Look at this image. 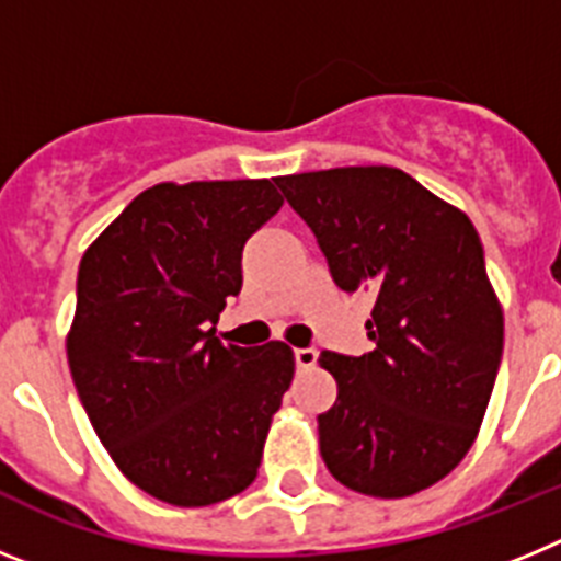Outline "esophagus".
I'll list each match as a JSON object with an SVG mask.
<instances>
[{"mask_svg": "<svg viewBox=\"0 0 561 561\" xmlns=\"http://www.w3.org/2000/svg\"><path fill=\"white\" fill-rule=\"evenodd\" d=\"M295 362H297V368H300V370L314 368L317 351L314 348H295Z\"/></svg>", "mask_w": 561, "mask_h": 561, "instance_id": "obj_1", "label": "esophagus"}]
</instances>
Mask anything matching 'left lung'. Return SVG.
I'll use <instances>...</instances> for the list:
<instances>
[{"label":"left lung","mask_w":561,"mask_h":561,"mask_svg":"<svg viewBox=\"0 0 561 561\" xmlns=\"http://www.w3.org/2000/svg\"><path fill=\"white\" fill-rule=\"evenodd\" d=\"M342 291H368L374 351H323L334 408L320 455L351 492H424L472 449L503 356V309L463 210L399 168L351 165L277 176Z\"/></svg>","instance_id":"obj_1"}]
</instances>
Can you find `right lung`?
<instances>
[{"label": "right lung", "instance_id": "add662e5", "mask_svg": "<svg viewBox=\"0 0 561 561\" xmlns=\"http://www.w3.org/2000/svg\"><path fill=\"white\" fill-rule=\"evenodd\" d=\"M270 180L160 182L83 252L67 359L98 438L137 489L180 508L255 480L295 376L284 342L216 336L247 238L280 210Z\"/></svg>", "mask_w": 561, "mask_h": 561}]
</instances>
